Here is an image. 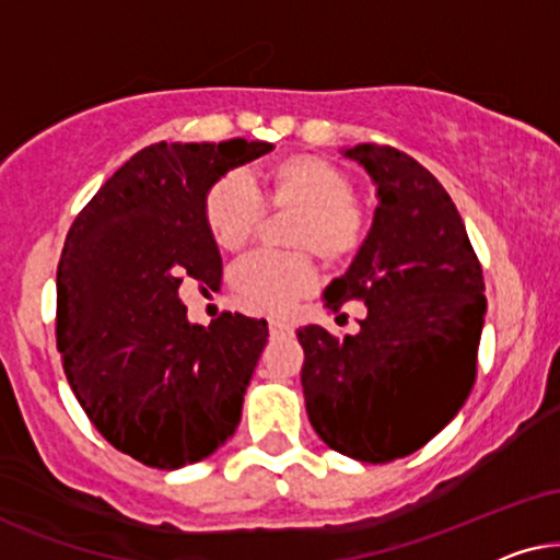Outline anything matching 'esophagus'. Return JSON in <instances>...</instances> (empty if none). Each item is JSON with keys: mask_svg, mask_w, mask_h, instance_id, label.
Segmentation results:
<instances>
[{"mask_svg": "<svg viewBox=\"0 0 560 560\" xmlns=\"http://www.w3.org/2000/svg\"><path fill=\"white\" fill-rule=\"evenodd\" d=\"M268 332H271L273 338H279V335H292L294 327L287 323H279V319H271V323H268Z\"/></svg>", "mask_w": 560, "mask_h": 560, "instance_id": "obj_1", "label": "esophagus"}]
</instances>
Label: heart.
Listing matches in <instances>:
<instances>
[{
  "mask_svg": "<svg viewBox=\"0 0 560 560\" xmlns=\"http://www.w3.org/2000/svg\"><path fill=\"white\" fill-rule=\"evenodd\" d=\"M353 182L332 161L294 153L264 174L266 202L273 210H296L292 245L315 250L327 264L353 258L366 222L353 199ZM264 202L241 174H225L205 194L202 218L218 248L233 253L248 245L264 225ZM230 287L245 310L289 315L315 292L317 268L307 253H253L230 271Z\"/></svg>",
  "mask_w": 560,
  "mask_h": 560,
  "instance_id": "obj_1",
  "label": "heart"
}]
</instances>
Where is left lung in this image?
<instances>
[{
    "label": "left lung",
    "mask_w": 560,
    "mask_h": 560,
    "mask_svg": "<svg viewBox=\"0 0 560 560\" xmlns=\"http://www.w3.org/2000/svg\"><path fill=\"white\" fill-rule=\"evenodd\" d=\"M376 184L374 222L325 307L366 304L355 335L296 330L312 428L332 451L386 464L420 451L471 394L483 312L481 264L443 184L412 155L361 143L342 151Z\"/></svg>",
    "instance_id": "obj_1"
}]
</instances>
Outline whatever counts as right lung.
I'll return each instance as SVG.
<instances>
[{
    "label": "right lung",
    "instance_id": "right-lung-1",
    "mask_svg": "<svg viewBox=\"0 0 560 560\" xmlns=\"http://www.w3.org/2000/svg\"><path fill=\"white\" fill-rule=\"evenodd\" d=\"M271 148L243 138L148 145L107 178L66 235L56 279L66 378L94 428L140 464H197L241 422L266 319L222 312L207 327L191 325L178 289L220 287L205 194Z\"/></svg>",
    "mask_w": 560,
    "mask_h": 560
}]
</instances>
